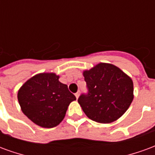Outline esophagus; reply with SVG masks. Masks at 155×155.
<instances>
[{
	"instance_id": "34e87169",
	"label": "esophagus",
	"mask_w": 155,
	"mask_h": 155,
	"mask_svg": "<svg viewBox=\"0 0 155 155\" xmlns=\"http://www.w3.org/2000/svg\"><path fill=\"white\" fill-rule=\"evenodd\" d=\"M79 96H80V93H79V92L75 93V97H76V99H78V98H79Z\"/></svg>"
}]
</instances>
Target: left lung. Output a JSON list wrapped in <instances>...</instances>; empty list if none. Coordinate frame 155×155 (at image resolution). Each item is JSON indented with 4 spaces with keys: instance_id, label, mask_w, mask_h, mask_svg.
I'll return each instance as SVG.
<instances>
[{
    "instance_id": "obj_1",
    "label": "left lung",
    "mask_w": 155,
    "mask_h": 155,
    "mask_svg": "<svg viewBox=\"0 0 155 155\" xmlns=\"http://www.w3.org/2000/svg\"><path fill=\"white\" fill-rule=\"evenodd\" d=\"M88 94L78 102L88 118L95 122L110 124L120 119L134 100L132 79L115 65L99 63L83 71Z\"/></svg>"
}]
</instances>
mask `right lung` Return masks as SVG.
Returning a JSON list of instances; mask_svg holds the SVG:
<instances>
[{"label": "right lung", "mask_w": 155, "mask_h": 155, "mask_svg": "<svg viewBox=\"0 0 155 155\" xmlns=\"http://www.w3.org/2000/svg\"><path fill=\"white\" fill-rule=\"evenodd\" d=\"M59 78L54 73H40L19 89L17 99L23 114L39 126H57L64 120L68 106L76 100Z\"/></svg>", "instance_id": "1"}]
</instances>
